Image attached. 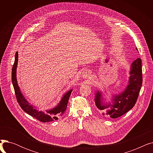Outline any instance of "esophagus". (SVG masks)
Segmentation results:
<instances>
[{
    "instance_id": "esophagus-1",
    "label": "esophagus",
    "mask_w": 153,
    "mask_h": 153,
    "mask_svg": "<svg viewBox=\"0 0 153 153\" xmlns=\"http://www.w3.org/2000/svg\"><path fill=\"white\" fill-rule=\"evenodd\" d=\"M90 76V72L89 71H84L82 72V77L84 79H87V77H89Z\"/></svg>"
}]
</instances>
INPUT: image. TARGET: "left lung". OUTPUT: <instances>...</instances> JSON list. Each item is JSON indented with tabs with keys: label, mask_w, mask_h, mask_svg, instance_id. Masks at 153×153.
I'll return each instance as SVG.
<instances>
[{
	"label": "left lung",
	"mask_w": 153,
	"mask_h": 153,
	"mask_svg": "<svg viewBox=\"0 0 153 153\" xmlns=\"http://www.w3.org/2000/svg\"><path fill=\"white\" fill-rule=\"evenodd\" d=\"M136 49L138 50L137 48H136ZM129 74L130 76L128 83L124 91L118 94L112 95L111 101L107 102V100L103 97L101 92L99 91L96 92L95 105L99 111H103V115L116 118L126 114L135 105L143 81L141 59L140 58L136 59L132 62ZM104 111L106 112H104Z\"/></svg>",
	"instance_id": "left-lung-1"
}]
</instances>
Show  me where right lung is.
<instances>
[{"label":"right lung","instance_id":"obj_1","mask_svg":"<svg viewBox=\"0 0 153 153\" xmlns=\"http://www.w3.org/2000/svg\"><path fill=\"white\" fill-rule=\"evenodd\" d=\"M18 57V52H16L15 62L12 71V81L14 88L16 98H17V102L20 106L27 114L35 118L40 122L46 123L58 120L60 116H62L64 114V112H65L66 110L68 100L69 99V97L71 94L72 89L69 90L62 95L60 102L55 107L49 110H45V111L36 110V108H35V107L33 105H31L25 98V97H24L23 95L22 94L20 87L18 85L17 80V68L19 58Z\"/></svg>","mask_w":153,"mask_h":153}]
</instances>
